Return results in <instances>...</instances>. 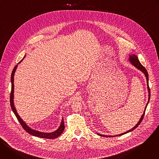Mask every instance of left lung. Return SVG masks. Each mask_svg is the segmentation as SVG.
Returning <instances> with one entry per match:
<instances>
[{
	"instance_id": "8db88e82",
	"label": "left lung",
	"mask_w": 159,
	"mask_h": 159,
	"mask_svg": "<svg viewBox=\"0 0 159 159\" xmlns=\"http://www.w3.org/2000/svg\"><path fill=\"white\" fill-rule=\"evenodd\" d=\"M129 60L130 61V62H131L136 68H137L138 69H139L140 70H141V71L145 74V76L146 77L147 82V85H148L147 87H148V102H147V105H146V106H145V109L143 114L142 115V117H141L140 121L138 122V123H137V125H136L133 128H131V129H129V130H128V131H126V132H125V133H123L120 134H118V135H116V137H117V136H121V135H123V134H126V133H129V132H130V131L134 130L135 128H137V127L139 126V125L141 123V122H142V120H143V118L144 115H145V110H146L147 106V105H148V102H149L150 98V89L149 86H148V72H147V70L145 69V68L140 63V61H139L138 57H137V56H136V55H129ZM98 134H99V135H100V136H102V137H116V136H107V135L101 134H99V133H98Z\"/></svg>"
}]
</instances>
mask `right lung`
<instances>
[{
	"label": "right lung",
	"mask_w": 159,
	"mask_h": 159,
	"mask_svg": "<svg viewBox=\"0 0 159 159\" xmlns=\"http://www.w3.org/2000/svg\"><path fill=\"white\" fill-rule=\"evenodd\" d=\"M26 56L24 57V58H22L19 63H20L22 60H23L25 58ZM17 65H16L14 69L12 72V74H11V96H10V103H11V109H12V111L14 112V115H16L17 119L18 120L19 122L20 123V124L21 125L22 127L24 128V129L28 132V133L33 135V136H35V137H40V138H43V139H55V138H57L58 137H59V136L63 133L64 129H65V125H64V122H63V120L62 119V121L61 122V125L60 126H59V128L56 130L54 132H52V133H43V132H40L39 131H36V130H34V129H33L32 128H30L24 121L23 120H22L20 116L18 115L17 112L16 111V109L14 107V74H15V72H16V70L17 69Z\"/></svg>",
	"instance_id": "right-lung-1"
}]
</instances>
